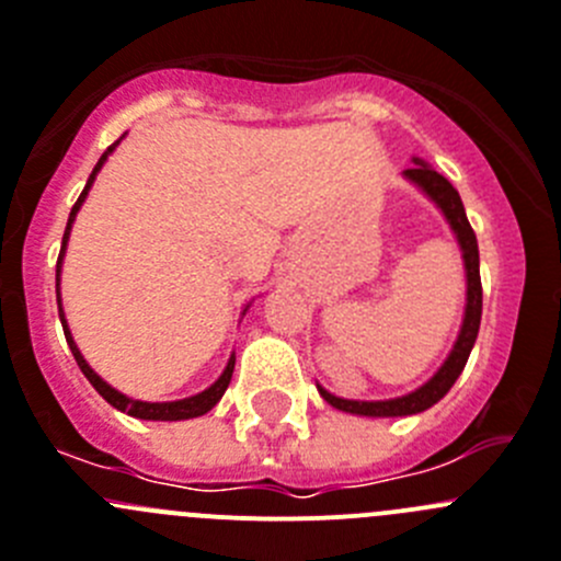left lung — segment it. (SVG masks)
<instances>
[{
  "label": "left lung",
  "instance_id": "obj_1",
  "mask_svg": "<svg viewBox=\"0 0 561 561\" xmlns=\"http://www.w3.org/2000/svg\"><path fill=\"white\" fill-rule=\"evenodd\" d=\"M407 176H410L415 185H421L434 202L439 204V209L446 213L448 224L457 232L459 245L465 251V268H468V307H465V323L462 332H459L457 345H454L451 357L446 359V365L434 374L432 381L421 387V390L410 392L404 399H392V401H345L321 390L323 399L334 407V410L352 412V415H374V417H396V415H415V412L428 410V407L437 404L451 385L457 381V376L462 374L465 363L470 357V348L476 343V334H479L481 323V276H479V243H476V232L470 227L468 216H465L462 198H459L457 187L446 180L443 174H437L434 169H428L426 162H415L412 169H407Z\"/></svg>",
  "mask_w": 561,
  "mask_h": 561
}]
</instances>
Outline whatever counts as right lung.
Returning <instances> with one entry per match:
<instances>
[{"label":"right lung","instance_id":"right-lung-1","mask_svg":"<svg viewBox=\"0 0 561 561\" xmlns=\"http://www.w3.org/2000/svg\"><path fill=\"white\" fill-rule=\"evenodd\" d=\"M115 144H118V140H115ZM115 144L107 146V151H104V154L99 157L96 169H93V174H91V180H88L85 191L80 193V198H77V204H75V207H71V216H68V224H66V234H62L60 256H57V282H60V260H62V251H66L68 229H71V221H75V216H77V209H80V204L85 202L88 187H91L93 176H96V171L102 169V162L107 160V154L115 149ZM60 321H62V332H66V340H68V348H71V354H75L77 365H80V370H82V374H85V379L91 381L93 387H96V392H99V396H102L104 401H107V404H113L115 410L127 412V415H133V417H144V421H187V417H198V415H204V412L213 410V407H216L218 401H221L224 390H227L229 379H232L234 357L229 359V365H227V370H224V374H221V379H218L216 385L209 387V390H204V392H198V396H193V399L169 401V404H149V401H133V399H127V396H122V392H118V390H113V387H110L107 381H102L96 374H93L91 365H88L85 359H82V354L77 352L75 340H71V332H68V327H66V318H62V310H60Z\"/></svg>","mask_w":561,"mask_h":561}]
</instances>
